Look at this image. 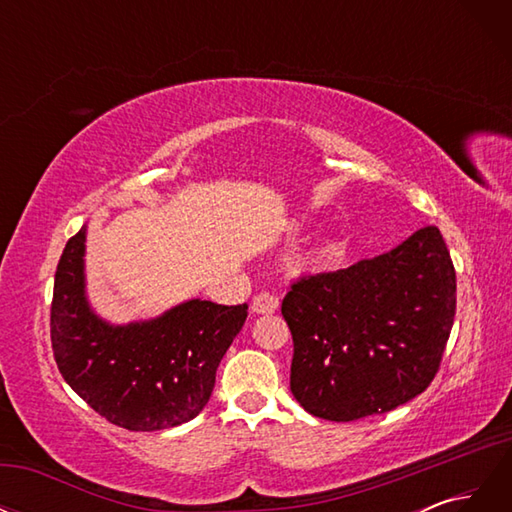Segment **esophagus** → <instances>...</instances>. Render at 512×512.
Returning <instances> with one entry per match:
<instances>
[{"label":"esophagus","instance_id":"34e87169","mask_svg":"<svg viewBox=\"0 0 512 512\" xmlns=\"http://www.w3.org/2000/svg\"><path fill=\"white\" fill-rule=\"evenodd\" d=\"M277 307H280V299L275 297V294H271V292H258L256 297H254V301H252V312L254 314H265V316H269V314H275L277 312Z\"/></svg>","mask_w":512,"mask_h":512}]
</instances>
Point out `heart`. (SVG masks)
<instances>
[{
	"instance_id": "obj_1",
	"label": "heart",
	"mask_w": 512,
	"mask_h": 512,
	"mask_svg": "<svg viewBox=\"0 0 512 512\" xmlns=\"http://www.w3.org/2000/svg\"><path fill=\"white\" fill-rule=\"evenodd\" d=\"M344 250H346V243H344V239H339V237H329V239H324L322 241V245H320V250H318V260L320 262H324V265H327V262H333V260H337L339 256L344 254Z\"/></svg>"
}]
</instances>
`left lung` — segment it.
Segmentation results:
<instances>
[{"label": "left lung", "mask_w": 512, "mask_h": 512, "mask_svg": "<svg viewBox=\"0 0 512 512\" xmlns=\"http://www.w3.org/2000/svg\"><path fill=\"white\" fill-rule=\"evenodd\" d=\"M457 280L436 226L395 250L290 286V391L324 421L348 423L421 395L453 329Z\"/></svg>", "instance_id": "left-lung-1"}]
</instances>
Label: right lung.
<instances>
[{"label":"right lung","instance_id":"1","mask_svg":"<svg viewBox=\"0 0 512 512\" xmlns=\"http://www.w3.org/2000/svg\"><path fill=\"white\" fill-rule=\"evenodd\" d=\"M83 226L59 258L51 342L72 391L108 423L158 431L188 423L207 406L215 371L247 318V305L192 299L143 322L111 324L85 294Z\"/></svg>","mask_w":512,"mask_h":512}]
</instances>
